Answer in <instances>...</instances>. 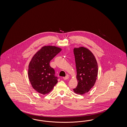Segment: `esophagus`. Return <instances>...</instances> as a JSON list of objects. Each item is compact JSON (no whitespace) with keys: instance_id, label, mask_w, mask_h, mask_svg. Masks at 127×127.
Segmentation results:
<instances>
[{"instance_id":"1","label":"esophagus","mask_w":127,"mask_h":127,"mask_svg":"<svg viewBox=\"0 0 127 127\" xmlns=\"http://www.w3.org/2000/svg\"><path fill=\"white\" fill-rule=\"evenodd\" d=\"M68 78H69V77H68V76H65V77H63V79H64V80H66L68 79Z\"/></svg>"}]
</instances>
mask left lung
<instances>
[{
  "instance_id": "left-lung-1",
  "label": "left lung",
  "mask_w": 127,
  "mask_h": 127,
  "mask_svg": "<svg viewBox=\"0 0 127 127\" xmlns=\"http://www.w3.org/2000/svg\"><path fill=\"white\" fill-rule=\"evenodd\" d=\"M73 53L78 85L73 90L75 93L82 95L89 92L95 84L98 72V64L94 55L87 48H74Z\"/></svg>"
}]
</instances>
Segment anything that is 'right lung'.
I'll return each instance as SVG.
<instances>
[{
  "instance_id": "1",
  "label": "right lung",
  "mask_w": 127,
  "mask_h": 127,
  "mask_svg": "<svg viewBox=\"0 0 127 127\" xmlns=\"http://www.w3.org/2000/svg\"><path fill=\"white\" fill-rule=\"evenodd\" d=\"M62 51L52 46L42 47L32 58L28 66V78L32 88L38 92L46 95L50 93L58 82V77L50 66V62Z\"/></svg>"
}]
</instances>
